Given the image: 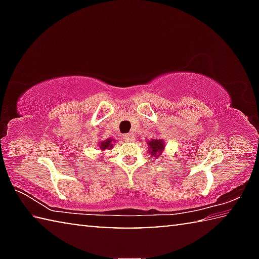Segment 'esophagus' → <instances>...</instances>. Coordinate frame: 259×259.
Segmentation results:
<instances>
[{"mask_svg": "<svg viewBox=\"0 0 259 259\" xmlns=\"http://www.w3.org/2000/svg\"><path fill=\"white\" fill-rule=\"evenodd\" d=\"M123 139L125 140V142H133V140L135 139V135L133 133L125 134V135H123Z\"/></svg>", "mask_w": 259, "mask_h": 259, "instance_id": "esophagus-1", "label": "esophagus"}]
</instances>
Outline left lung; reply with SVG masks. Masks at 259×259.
Masks as SVG:
<instances>
[{"mask_svg":"<svg viewBox=\"0 0 259 259\" xmlns=\"http://www.w3.org/2000/svg\"><path fill=\"white\" fill-rule=\"evenodd\" d=\"M147 145L151 151V155L153 157H157L162 154V152L164 150V140L152 139L151 142H147Z\"/></svg>","mask_w":259,"mask_h":259,"instance_id":"left-lung-1","label":"left lung"}]
</instances>
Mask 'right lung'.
<instances>
[{
  "label": "right lung",
  "instance_id": "1",
  "mask_svg": "<svg viewBox=\"0 0 259 259\" xmlns=\"http://www.w3.org/2000/svg\"><path fill=\"white\" fill-rule=\"evenodd\" d=\"M114 140H112L111 138L109 139H106V140H104V142H100V144H99V147H100V150L102 151H106V150H111V148L113 147V143Z\"/></svg>",
  "mask_w": 259,
  "mask_h": 259
}]
</instances>
